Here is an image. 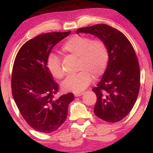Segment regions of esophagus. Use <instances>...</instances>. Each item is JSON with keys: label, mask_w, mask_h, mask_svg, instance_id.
<instances>
[{"label": "esophagus", "mask_w": 153, "mask_h": 153, "mask_svg": "<svg viewBox=\"0 0 153 153\" xmlns=\"http://www.w3.org/2000/svg\"><path fill=\"white\" fill-rule=\"evenodd\" d=\"M82 94H83L82 93H75V94H74V96H75V97H78V96H82Z\"/></svg>", "instance_id": "1"}]
</instances>
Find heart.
<instances>
[{"label": "heart", "instance_id": "b5f03b06", "mask_svg": "<svg viewBox=\"0 0 153 153\" xmlns=\"http://www.w3.org/2000/svg\"><path fill=\"white\" fill-rule=\"evenodd\" d=\"M62 51L77 57L76 75L68 77L62 83L67 92L79 93L90 85L92 78L101 77L106 71L108 62V50L101 40L74 35L68 39L62 47ZM47 67L50 74L57 79L64 77L60 59L56 54H50L47 59Z\"/></svg>", "mask_w": 153, "mask_h": 153}]
</instances>
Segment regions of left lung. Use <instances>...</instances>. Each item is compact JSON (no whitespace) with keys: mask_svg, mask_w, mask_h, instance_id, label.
I'll list each match as a JSON object with an SVG mask.
<instances>
[{"mask_svg":"<svg viewBox=\"0 0 153 153\" xmlns=\"http://www.w3.org/2000/svg\"><path fill=\"white\" fill-rule=\"evenodd\" d=\"M76 33L94 35L106 44L108 65L92 89L97 96L94 113L105 122H119L131 111L140 91V70L134 48L121 31L106 24L80 28Z\"/></svg>","mask_w":153,"mask_h":153,"instance_id":"obj_1","label":"left lung"}]
</instances>
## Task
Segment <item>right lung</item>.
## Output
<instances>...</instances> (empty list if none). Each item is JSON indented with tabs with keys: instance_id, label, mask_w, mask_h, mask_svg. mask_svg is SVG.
Returning <instances> with one entry per match:
<instances>
[{
	"instance_id": "1",
	"label": "right lung",
	"mask_w": 153,
	"mask_h": 153,
	"mask_svg": "<svg viewBox=\"0 0 153 153\" xmlns=\"http://www.w3.org/2000/svg\"><path fill=\"white\" fill-rule=\"evenodd\" d=\"M71 34L51 32L35 36L19 50L13 66L12 95L23 118L31 128L42 133L57 130L65 122L73 94L54 97L59 85L47 67L52 48Z\"/></svg>"
}]
</instances>
